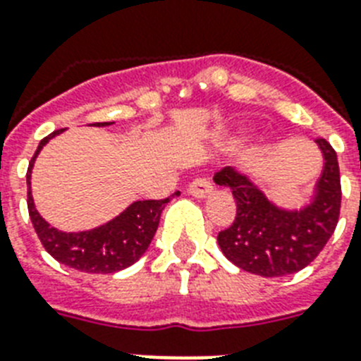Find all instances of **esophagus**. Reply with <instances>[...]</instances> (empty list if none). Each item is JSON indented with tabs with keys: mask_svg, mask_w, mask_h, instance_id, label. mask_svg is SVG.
I'll return each instance as SVG.
<instances>
[{
	"mask_svg": "<svg viewBox=\"0 0 361 361\" xmlns=\"http://www.w3.org/2000/svg\"><path fill=\"white\" fill-rule=\"evenodd\" d=\"M212 190L214 186L210 184V180H207V178H195V180L188 186V193L197 199H204L208 193H212Z\"/></svg>",
	"mask_w": 361,
	"mask_h": 361,
	"instance_id": "obj_1",
	"label": "esophagus"
}]
</instances>
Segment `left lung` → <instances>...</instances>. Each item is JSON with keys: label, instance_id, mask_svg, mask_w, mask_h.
Here are the masks:
<instances>
[{"label": "left lung", "instance_id": "obj_1", "mask_svg": "<svg viewBox=\"0 0 361 361\" xmlns=\"http://www.w3.org/2000/svg\"><path fill=\"white\" fill-rule=\"evenodd\" d=\"M323 171L310 202L282 208L271 201L247 173L223 168L214 180L231 188L236 217L217 234L223 255L240 269L260 276H286L305 269L334 234L341 207L338 154L326 140H315Z\"/></svg>", "mask_w": 361, "mask_h": 361}]
</instances>
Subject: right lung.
<instances>
[{
  "mask_svg": "<svg viewBox=\"0 0 361 361\" xmlns=\"http://www.w3.org/2000/svg\"><path fill=\"white\" fill-rule=\"evenodd\" d=\"M94 125L106 127V125H112V121ZM61 133H64V129L55 130L42 140L27 169V208H29V217L42 245L56 262L77 271H85V273L106 275V273H116V271L133 266L134 262H138L142 255L147 251L149 243L159 228L160 214L166 202H169V197L162 201H134L120 216L90 231L64 232L51 227L38 214L32 201L31 171L42 147ZM173 195H178V192Z\"/></svg>",
  "mask_w": 361,
  "mask_h": 361,
  "instance_id": "obj_1",
  "label": "right lung"
}]
</instances>
